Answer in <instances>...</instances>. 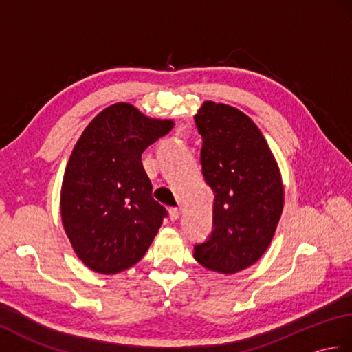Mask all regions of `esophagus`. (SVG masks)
Wrapping results in <instances>:
<instances>
[{
	"instance_id": "34e87169",
	"label": "esophagus",
	"mask_w": 352,
	"mask_h": 352,
	"mask_svg": "<svg viewBox=\"0 0 352 352\" xmlns=\"http://www.w3.org/2000/svg\"><path fill=\"white\" fill-rule=\"evenodd\" d=\"M169 216H170L172 221H177L178 218H180V210H178L177 207H170L169 208Z\"/></svg>"
}]
</instances>
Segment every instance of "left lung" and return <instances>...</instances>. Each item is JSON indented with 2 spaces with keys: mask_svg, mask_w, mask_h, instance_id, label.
Instances as JSON below:
<instances>
[{
  "mask_svg": "<svg viewBox=\"0 0 352 352\" xmlns=\"http://www.w3.org/2000/svg\"><path fill=\"white\" fill-rule=\"evenodd\" d=\"M195 124L214 203L213 231L195 245L193 257L210 271L234 274L256 263L272 241L284 204L280 169L263 134L241 110L206 101Z\"/></svg>",
  "mask_w": 352,
  "mask_h": 352,
  "instance_id": "left-lung-1",
  "label": "left lung"
}]
</instances>
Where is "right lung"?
I'll return each instance as SVG.
<instances>
[{
  "label": "right lung",
  "instance_id": "obj_1",
  "mask_svg": "<svg viewBox=\"0 0 352 352\" xmlns=\"http://www.w3.org/2000/svg\"><path fill=\"white\" fill-rule=\"evenodd\" d=\"M172 126L118 102L96 115L74 146L60 212L74 251L92 271H125L154 241L168 212L151 195L142 153Z\"/></svg>",
  "mask_w": 352,
  "mask_h": 352
}]
</instances>
